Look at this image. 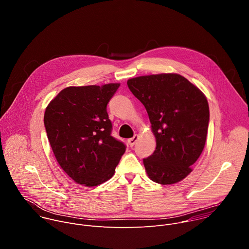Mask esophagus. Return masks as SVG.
I'll use <instances>...</instances> for the list:
<instances>
[{
	"instance_id": "1",
	"label": "esophagus",
	"mask_w": 249,
	"mask_h": 249,
	"mask_svg": "<svg viewBox=\"0 0 249 249\" xmlns=\"http://www.w3.org/2000/svg\"><path fill=\"white\" fill-rule=\"evenodd\" d=\"M138 139H139V136H138V135H134L133 138H131V139L128 140V143H129L130 147H133V146L136 144V142L138 141Z\"/></svg>"
}]
</instances>
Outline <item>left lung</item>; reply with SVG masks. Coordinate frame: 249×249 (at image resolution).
<instances>
[{
	"label": "left lung",
	"instance_id": "obj_1",
	"mask_svg": "<svg viewBox=\"0 0 249 249\" xmlns=\"http://www.w3.org/2000/svg\"><path fill=\"white\" fill-rule=\"evenodd\" d=\"M127 85L144 104L157 140L153 155L143 160L149 177L162 185L181 181L206 143L210 120L206 96L177 74L137 77Z\"/></svg>",
	"mask_w": 249,
	"mask_h": 249
}]
</instances>
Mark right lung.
I'll use <instances>...</instances> for the list:
<instances>
[{
    "mask_svg": "<svg viewBox=\"0 0 249 249\" xmlns=\"http://www.w3.org/2000/svg\"><path fill=\"white\" fill-rule=\"evenodd\" d=\"M119 86L66 88L45 110L44 126L55 158L81 185L91 187L110 179L126 151L123 142L111 136L106 110Z\"/></svg>",
    "mask_w": 249,
    "mask_h": 249,
    "instance_id": "obj_1",
    "label": "right lung"
}]
</instances>
